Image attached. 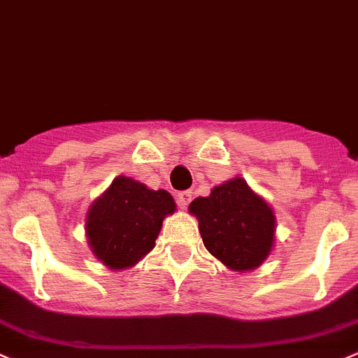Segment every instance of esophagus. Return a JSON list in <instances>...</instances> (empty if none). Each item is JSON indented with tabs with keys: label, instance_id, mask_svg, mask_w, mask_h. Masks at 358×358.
Segmentation results:
<instances>
[{
	"label": "esophagus",
	"instance_id": "esophagus-1",
	"mask_svg": "<svg viewBox=\"0 0 358 358\" xmlns=\"http://www.w3.org/2000/svg\"><path fill=\"white\" fill-rule=\"evenodd\" d=\"M190 201H192V192L190 190H183V192L176 194V203H178L180 208H187Z\"/></svg>",
	"mask_w": 358,
	"mask_h": 358
}]
</instances>
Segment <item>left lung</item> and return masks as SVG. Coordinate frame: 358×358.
<instances>
[{"mask_svg":"<svg viewBox=\"0 0 358 358\" xmlns=\"http://www.w3.org/2000/svg\"><path fill=\"white\" fill-rule=\"evenodd\" d=\"M199 232L211 255L234 271L260 266L275 241V213L245 180L234 178L215 187L208 197L190 203Z\"/></svg>","mask_w":358,"mask_h":358,"instance_id":"left-lung-1","label":"left lung"}]
</instances>
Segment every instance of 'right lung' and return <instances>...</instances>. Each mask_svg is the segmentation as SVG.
I'll list each match as a JSON object with an SVG mask.
<instances>
[{
  "label": "right lung",
  "mask_w": 358,
  "mask_h": 358,
  "mask_svg": "<svg viewBox=\"0 0 358 358\" xmlns=\"http://www.w3.org/2000/svg\"><path fill=\"white\" fill-rule=\"evenodd\" d=\"M175 208L166 190H150L143 183L119 176L87 213V238L92 252L112 269L133 266L154 248L162 220Z\"/></svg>",
  "instance_id": "1"
}]
</instances>
